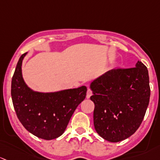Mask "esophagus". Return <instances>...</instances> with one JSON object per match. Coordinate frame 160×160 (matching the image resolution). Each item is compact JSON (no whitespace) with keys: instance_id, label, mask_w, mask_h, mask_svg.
Returning a JSON list of instances; mask_svg holds the SVG:
<instances>
[{"instance_id":"1","label":"esophagus","mask_w":160,"mask_h":160,"mask_svg":"<svg viewBox=\"0 0 160 160\" xmlns=\"http://www.w3.org/2000/svg\"><path fill=\"white\" fill-rule=\"evenodd\" d=\"M92 95V90L91 89H89V88H88V90H87V94H86V98H89L90 97H91V95Z\"/></svg>"}]
</instances>
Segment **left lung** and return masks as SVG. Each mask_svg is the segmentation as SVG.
<instances>
[{
  "label": "left lung",
  "mask_w": 160,
  "mask_h": 160,
  "mask_svg": "<svg viewBox=\"0 0 160 160\" xmlns=\"http://www.w3.org/2000/svg\"><path fill=\"white\" fill-rule=\"evenodd\" d=\"M95 104V131L103 139L118 142L139 129L150 97L148 69L138 61L135 68L112 69L90 84Z\"/></svg>",
  "instance_id": "1"
}]
</instances>
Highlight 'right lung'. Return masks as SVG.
Here are the masks:
<instances>
[{
	"label": "right lung",
	"mask_w": 160,
	"mask_h": 160,
	"mask_svg": "<svg viewBox=\"0 0 160 160\" xmlns=\"http://www.w3.org/2000/svg\"><path fill=\"white\" fill-rule=\"evenodd\" d=\"M20 57L11 81V97L18 118L24 128L37 137L51 140L64 133L78 105L86 96V86L54 92H35L22 76Z\"/></svg>",
	"instance_id": "1"
}]
</instances>
